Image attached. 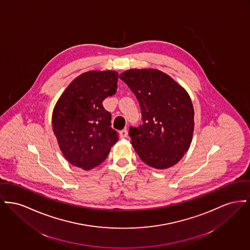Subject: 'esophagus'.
I'll use <instances>...</instances> for the list:
<instances>
[{
	"mask_svg": "<svg viewBox=\"0 0 250 250\" xmlns=\"http://www.w3.org/2000/svg\"><path fill=\"white\" fill-rule=\"evenodd\" d=\"M127 135H128V132H127V129H126V128H125V129H123V130L120 131V137H121V138H126Z\"/></svg>",
	"mask_w": 250,
	"mask_h": 250,
	"instance_id": "1",
	"label": "esophagus"
}]
</instances>
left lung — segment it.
<instances>
[{
  "mask_svg": "<svg viewBox=\"0 0 250 250\" xmlns=\"http://www.w3.org/2000/svg\"><path fill=\"white\" fill-rule=\"evenodd\" d=\"M120 78L135 94L143 125L130 126L131 144L147 165L166 169L188 151L193 133V106L187 91L159 70H128Z\"/></svg>",
  "mask_w": 250,
  "mask_h": 250,
  "instance_id": "1",
  "label": "left lung"
}]
</instances>
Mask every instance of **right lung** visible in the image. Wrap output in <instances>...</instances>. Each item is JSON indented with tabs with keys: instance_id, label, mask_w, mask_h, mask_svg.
Masks as SVG:
<instances>
[{
	"instance_id": "right-lung-1",
	"label": "right lung",
	"mask_w": 250,
	"mask_h": 250,
	"mask_svg": "<svg viewBox=\"0 0 250 250\" xmlns=\"http://www.w3.org/2000/svg\"><path fill=\"white\" fill-rule=\"evenodd\" d=\"M118 73L91 71L76 77L65 89L53 112V130L67 161L89 170L106 159L119 140L111 114L103 106L117 91Z\"/></svg>"
}]
</instances>
